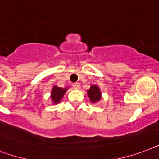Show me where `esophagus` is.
Wrapping results in <instances>:
<instances>
[{
	"label": "esophagus",
	"mask_w": 159,
	"mask_h": 159,
	"mask_svg": "<svg viewBox=\"0 0 159 159\" xmlns=\"http://www.w3.org/2000/svg\"><path fill=\"white\" fill-rule=\"evenodd\" d=\"M73 87L75 89H80V83H74Z\"/></svg>",
	"instance_id": "obj_1"
}]
</instances>
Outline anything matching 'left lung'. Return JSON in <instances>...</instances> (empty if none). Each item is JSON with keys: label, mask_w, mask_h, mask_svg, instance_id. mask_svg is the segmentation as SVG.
I'll return each mask as SVG.
<instances>
[{"label": "left lung", "mask_w": 159, "mask_h": 159, "mask_svg": "<svg viewBox=\"0 0 159 159\" xmlns=\"http://www.w3.org/2000/svg\"><path fill=\"white\" fill-rule=\"evenodd\" d=\"M87 94L92 104H97L102 99V93L99 86L92 84L87 90Z\"/></svg>", "instance_id": "obj_1"}]
</instances>
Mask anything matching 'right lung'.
Wrapping results in <instances>:
<instances>
[{
  "label": "right lung",
  "mask_w": 159,
  "mask_h": 159,
  "mask_svg": "<svg viewBox=\"0 0 159 159\" xmlns=\"http://www.w3.org/2000/svg\"><path fill=\"white\" fill-rule=\"evenodd\" d=\"M67 90H68V87L61 88V87H59L57 85L53 86L52 89H51V93H50V99H51L52 104H59Z\"/></svg>",
  "instance_id": "right-lung-1"
}]
</instances>
